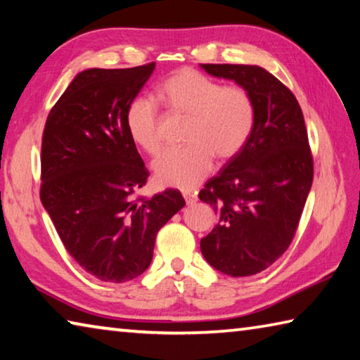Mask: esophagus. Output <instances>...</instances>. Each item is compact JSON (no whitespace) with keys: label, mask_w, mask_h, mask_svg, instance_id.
<instances>
[{"label":"esophagus","mask_w":360,"mask_h":360,"mask_svg":"<svg viewBox=\"0 0 360 360\" xmlns=\"http://www.w3.org/2000/svg\"><path fill=\"white\" fill-rule=\"evenodd\" d=\"M184 198H186V203H187L188 206L195 205V203H197V200H198L197 193H193V192H188V191H186V192H184Z\"/></svg>","instance_id":"obj_1"}]
</instances>
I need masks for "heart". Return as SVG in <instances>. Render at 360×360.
I'll return each mask as SVG.
<instances>
[{"mask_svg":"<svg viewBox=\"0 0 360 360\" xmlns=\"http://www.w3.org/2000/svg\"><path fill=\"white\" fill-rule=\"evenodd\" d=\"M162 100L174 114L187 115L184 148L168 149L154 162V174L163 186L193 188L212 169L214 157L230 160L245 148L255 120L251 92L240 84L221 85L197 70L184 68L160 87ZM130 136L149 155L163 146L162 117L157 103L139 96L125 114Z\"/></svg>","mask_w":360,"mask_h":360,"instance_id":"heart-1","label":"heart"}]
</instances>
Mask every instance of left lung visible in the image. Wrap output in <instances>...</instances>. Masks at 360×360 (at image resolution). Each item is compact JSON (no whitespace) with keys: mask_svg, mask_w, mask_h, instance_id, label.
<instances>
[{"mask_svg":"<svg viewBox=\"0 0 360 360\" xmlns=\"http://www.w3.org/2000/svg\"><path fill=\"white\" fill-rule=\"evenodd\" d=\"M252 95L251 136L198 193L219 222L200 241L224 275L251 276L288 251L313 184V155L302 108L285 85L255 65H202Z\"/></svg>","mask_w":360,"mask_h":360,"instance_id":"left-lung-1","label":"left lung"}]
</instances>
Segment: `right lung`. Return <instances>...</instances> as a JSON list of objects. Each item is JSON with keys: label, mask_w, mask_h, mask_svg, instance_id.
Instances as JSON below:
<instances>
[{"label": "right lung", "mask_w": 360, "mask_h": 360, "mask_svg": "<svg viewBox=\"0 0 360 360\" xmlns=\"http://www.w3.org/2000/svg\"><path fill=\"white\" fill-rule=\"evenodd\" d=\"M154 68L79 72L42 133L41 202L68 254L105 283L148 270L158 230L186 205L176 188L138 195L149 172L125 114Z\"/></svg>", "instance_id": "add662e5"}]
</instances>
